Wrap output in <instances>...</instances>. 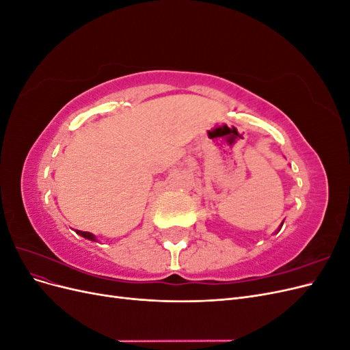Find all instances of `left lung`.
I'll use <instances>...</instances> for the list:
<instances>
[{
    "mask_svg": "<svg viewBox=\"0 0 350 350\" xmlns=\"http://www.w3.org/2000/svg\"><path fill=\"white\" fill-rule=\"evenodd\" d=\"M282 225H283V224H282Z\"/></svg>",
    "mask_w": 350,
    "mask_h": 350,
    "instance_id": "obj_1",
    "label": "left lung"
}]
</instances>
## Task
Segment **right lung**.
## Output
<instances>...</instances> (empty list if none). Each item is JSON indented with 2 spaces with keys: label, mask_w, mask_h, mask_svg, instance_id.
<instances>
[{
  "label": "right lung",
  "mask_w": 350,
  "mask_h": 350,
  "mask_svg": "<svg viewBox=\"0 0 350 350\" xmlns=\"http://www.w3.org/2000/svg\"><path fill=\"white\" fill-rule=\"evenodd\" d=\"M79 235H81L83 238H86L89 241H96V237H94L93 234H90V232H83V230H76Z\"/></svg>",
  "instance_id": "1"
}]
</instances>
